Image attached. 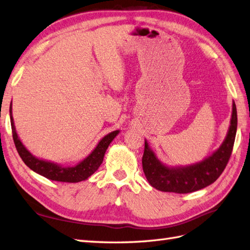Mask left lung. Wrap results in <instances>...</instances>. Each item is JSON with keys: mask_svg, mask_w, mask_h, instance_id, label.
Returning <instances> with one entry per match:
<instances>
[{"mask_svg": "<svg viewBox=\"0 0 250 250\" xmlns=\"http://www.w3.org/2000/svg\"><path fill=\"white\" fill-rule=\"evenodd\" d=\"M237 128L235 103H232V114L226 138L220 146L201 162L187 166H168L160 162L146 140L142 157L143 172L152 187L160 191L188 193L207 187L223 173L231 156Z\"/></svg>", "mask_w": 250, "mask_h": 250, "instance_id": "1", "label": "left lung"}]
</instances>
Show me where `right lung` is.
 Returning a JSON list of instances; mask_svg holds the SVG:
<instances>
[{"label": "right lung", "instance_id": "1", "mask_svg": "<svg viewBox=\"0 0 250 250\" xmlns=\"http://www.w3.org/2000/svg\"><path fill=\"white\" fill-rule=\"evenodd\" d=\"M13 104L10 103L9 107V116L10 124H12L13 138L17 151H18L20 157L23 160V163L36 173L45 176L46 179L57 182H65V183H78L81 181H85L95 172L99 166L102 165L104 153H106L110 143L113 141L114 138L119 135L120 130L111 131L110 134L104 136L97 143L96 147L87 155V156L79 162L75 166H64L50 160L42 159L33 155L27 149L24 144L22 143L20 138L17 134L14 118H13Z\"/></svg>", "mask_w": 250, "mask_h": 250}]
</instances>
